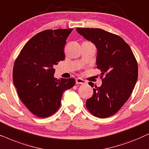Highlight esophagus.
<instances>
[{
  "label": "esophagus",
  "instance_id": "34e87169",
  "mask_svg": "<svg viewBox=\"0 0 149 149\" xmlns=\"http://www.w3.org/2000/svg\"><path fill=\"white\" fill-rule=\"evenodd\" d=\"M85 83H86V82H85V81H84L82 79H81V78H77L76 79V84H77V85L85 84Z\"/></svg>",
  "mask_w": 149,
  "mask_h": 149
}]
</instances>
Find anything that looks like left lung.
<instances>
[{
	"label": "left lung",
	"mask_w": 149,
	"mask_h": 149,
	"mask_svg": "<svg viewBox=\"0 0 149 149\" xmlns=\"http://www.w3.org/2000/svg\"><path fill=\"white\" fill-rule=\"evenodd\" d=\"M77 31L97 49L96 65L105 74L100 87L86 101L88 111L98 118L114 115L129 98L138 79V64L130 47L121 37L100 28ZM93 87L92 83H89Z\"/></svg>",
	"instance_id": "left-lung-1"
}]
</instances>
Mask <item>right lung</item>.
Returning <instances> with one entry per match:
<instances>
[{
    "label": "right lung",
    "mask_w": 149,
    "mask_h": 149,
    "mask_svg": "<svg viewBox=\"0 0 149 149\" xmlns=\"http://www.w3.org/2000/svg\"><path fill=\"white\" fill-rule=\"evenodd\" d=\"M72 29L47 30L28 40L16 59L13 83L18 95L38 117L53 115L61 105L63 93L75 84L73 78H55L54 66L64 60V47Z\"/></svg>",
    "instance_id": "obj_1"
}]
</instances>
